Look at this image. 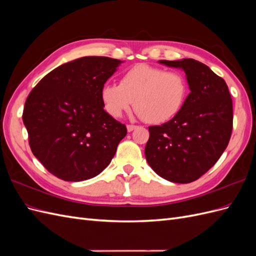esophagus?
<instances>
[{
  "mask_svg": "<svg viewBox=\"0 0 256 256\" xmlns=\"http://www.w3.org/2000/svg\"><path fill=\"white\" fill-rule=\"evenodd\" d=\"M136 128L138 127L134 126V125H127V131H128V132H131V131H134Z\"/></svg>",
  "mask_w": 256,
  "mask_h": 256,
  "instance_id": "esophagus-1",
  "label": "esophagus"
}]
</instances>
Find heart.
Segmentation results:
<instances>
[{
    "mask_svg": "<svg viewBox=\"0 0 256 256\" xmlns=\"http://www.w3.org/2000/svg\"><path fill=\"white\" fill-rule=\"evenodd\" d=\"M188 96V84L180 72L140 64L122 76L118 84H104L100 97L104 110L120 118L134 100L140 118L150 124H162L180 113Z\"/></svg>",
    "mask_w": 256,
    "mask_h": 256,
    "instance_id": "b5f03b06",
    "label": "heart"
}]
</instances>
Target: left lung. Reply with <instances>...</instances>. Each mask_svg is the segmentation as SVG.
I'll return each mask as SVG.
<instances>
[{
    "mask_svg": "<svg viewBox=\"0 0 256 256\" xmlns=\"http://www.w3.org/2000/svg\"><path fill=\"white\" fill-rule=\"evenodd\" d=\"M186 74L190 94L174 118L150 126L145 158L160 177L188 184L205 174L226 150L233 129V102L222 78L193 58L159 60Z\"/></svg>",
    "mask_w": 256,
    "mask_h": 256,
    "instance_id": "8db88e82",
    "label": "left lung"
}]
</instances>
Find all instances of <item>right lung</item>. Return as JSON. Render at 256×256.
<instances>
[{
    "label": "right lung",
    "instance_id": "1",
    "mask_svg": "<svg viewBox=\"0 0 256 256\" xmlns=\"http://www.w3.org/2000/svg\"><path fill=\"white\" fill-rule=\"evenodd\" d=\"M122 63L84 56L58 66L30 92L22 120L34 156L54 176L82 182L110 164L127 134L104 109L100 92Z\"/></svg>",
    "mask_w": 256,
    "mask_h": 256
}]
</instances>
